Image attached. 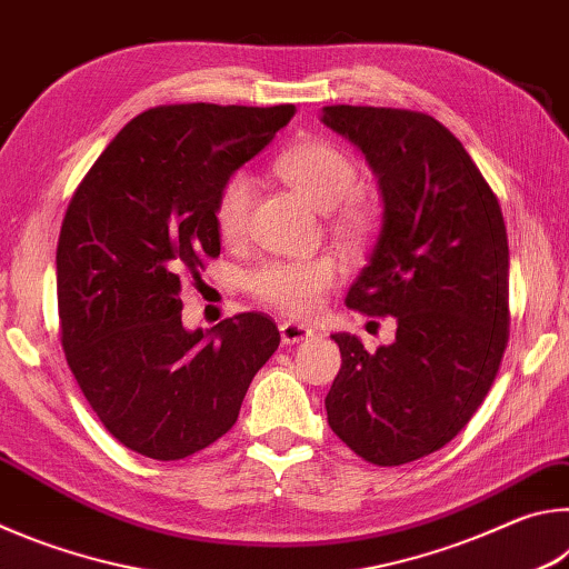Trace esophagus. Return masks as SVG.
Here are the masks:
<instances>
[{"instance_id":"esophagus-1","label":"esophagus","mask_w":569,"mask_h":569,"mask_svg":"<svg viewBox=\"0 0 569 569\" xmlns=\"http://www.w3.org/2000/svg\"><path fill=\"white\" fill-rule=\"evenodd\" d=\"M313 336V331L308 329V326L303 323H293V321H283L281 323V339L286 346L291 343H301V341H308Z\"/></svg>"}]
</instances>
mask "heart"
Listing matches in <instances>:
<instances>
[{
    "instance_id": "obj_1",
    "label": "heart",
    "mask_w": 569,
    "mask_h": 569,
    "mask_svg": "<svg viewBox=\"0 0 569 569\" xmlns=\"http://www.w3.org/2000/svg\"><path fill=\"white\" fill-rule=\"evenodd\" d=\"M276 170L288 186L319 210L339 208L356 188V166L331 142L303 140L281 152ZM256 182L248 172H233L216 200V228L228 243L246 233L248 213L253 206ZM371 228V218L361 208H349L341 218V230L351 240H361ZM339 278V263L331 256L296 258V261H268L246 278L248 291L278 313L308 319L323 303Z\"/></svg>"
}]
</instances>
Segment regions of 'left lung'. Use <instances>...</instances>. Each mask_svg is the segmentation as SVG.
<instances>
[{
	"mask_svg": "<svg viewBox=\"0 0 569 569\" xmlns=\"http://www.w3.org/2000/svg\"><path fill=\"white\" fill-rule=\"evenodd\" d=\"M321 122L363 152L383 206L346 306L397 319V339L373 353L359 336L331 333L341 371L326 413L356 455L399 467L449 445L497 377L509 333L502 208L429 114L333 104Z\"/></svg>",
	"mask_w": 569,
	"mask_h": 569,
	"instance_id": "8db88e82",
	"label": "left lung"
}]
</instances>
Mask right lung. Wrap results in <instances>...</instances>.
Masks as SVG:
<instances>
[{
    "label": "right lung",
    "instance_id": "add662e5",
    "mask_svg": "<svg viewBox=\"0 0 569 569\" xmlns=\"http://www.w3.org/2000/svg\"><path fill=\"white\" fill-rule=\"evenodd\" d=\"M293 104H166L114 134L67 208L57 243L62 349L104 429L172 461L233 427L281 343L271 316L182 326L180 276L220 253L223 182L293 118Z\"/></svg>",
    "mask_w": 569,
    "mask_h": 569
}]
</instances>
